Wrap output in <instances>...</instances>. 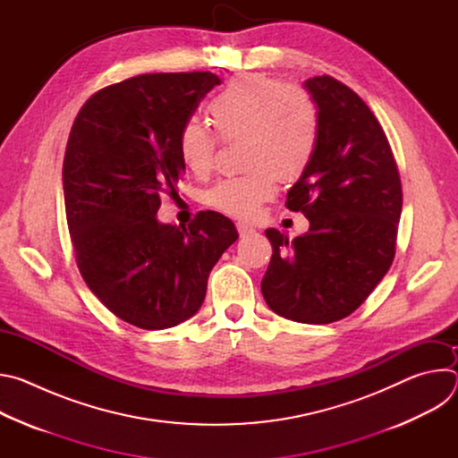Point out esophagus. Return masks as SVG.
<instances>
[{
  "instance_id": "obj_1",
  "label": "esophagus",
  "mask_w": 458,
  "mask_h": 458,
  "mask_svg": "<svg viewBox=\"0 0 458 458\" xmlns=\"http://www.w3.org/2000/svg\"><path fill=\"white\" fill-rule=\"evenodd\" d=\"M235 226H237V232H239V235H241V237H244V235H250V233H253V232H255V228H253L251 225L244 223V221H239Z\"/></svg>"
}]
</instances>
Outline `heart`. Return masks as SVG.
<instances>
[{
  "label": "heart",
  "instance_id": "b5f03b06",
  "mask_svg": "<svg viewBox=\"0 0 458 458\" xmlns=\"http://www.w3.org/2000/svg\"><path fill=\"white\" fill-rule=\"evenodd\" d=\"M208 117L223 141L241 140L246 174L219 181L207 203L228 216L250 217L270 199L277 177L299 179L310 166L318 140V112L311 96L295 85L263 74L242 76L208 103ZM217 140L198 119L182 123L177 150L195 175L214 168Z\"/></svg>",
  "mask_w": 458,
  "mask_h": 458
}]
</instances>
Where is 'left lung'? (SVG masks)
Here are the masks:
<instances>
[{"label":"left lung","mask_w":458,"mask_h":458,"mask_svg":"<svg viewBox=\"0 0 458 458\" xmlns=\"http://www.w3.org/2000/svg\"><path fill=\"white\" fill-rule=\"evenodd\" d=\"M304 89L318 112V140L286 207L302 212L310 230L293 241L265 232L274 253L260 292L281 317L330 324L353 313L394 263L403 186L380 123L352 89L330 76Z\"/></svg>","instance_id":"obj_1"}]
</instances>
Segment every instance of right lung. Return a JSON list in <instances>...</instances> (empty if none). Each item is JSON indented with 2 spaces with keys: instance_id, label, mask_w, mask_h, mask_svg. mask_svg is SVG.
Wrapping results in <instances>:
<instances>
[{
  "instance_id": "obj_1",
  "label": "right lung",
  "mask_w": 458,
  "mask_h": 458,
  "mask_svg": "<svg viewBox=\"0 0 458 458\" xmlns=\"http://www.w3.org/2000/svg\"><path fill=\"white\" fill-rule=\"evenodd\" d=\"M221 85L212 72L143 74L96 92L72 124L63 193L78 268L119 318L165 330L199 311L212 268L239 237L223 214L159 223L184 172L177 134Z\"/></svg>"
}]
</instances>
